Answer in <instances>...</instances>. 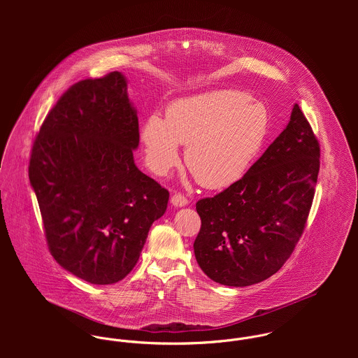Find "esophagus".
I'll return each instance as SVG.
<instances>
[{
	"label": "esophagus",
	"mask_w": 358,
	"mask_h": 358,
	"mask_svg": "<svg viewBox=\"0 0 358 358\" xmlns=\"http://www.w3.org/2000/svg\"><path fill=\"white\" fill-rule=\"evenodd\" d=\"M171 203H172V205H175V206H185V205H187L189 201H187V199L183 194L175 193L171 197Z\"/></svg>",
	"instance_id": "esophagus-1"
}]
</instances>
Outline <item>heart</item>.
<instances>
[{"mask_svg": "<svg viewBox=\"0 0 358 358\" xmlns=\"http://www.w3.org/2000/svg\"><path fill=\"white\" fill-rule=\"evenodd\" d=\"M266 134L262 104L244 92L219 90L171 103L165 120L150 115L141 139L154 173L166 175L179 161V145H187V169L205 187L219 189L245 173Z\"/></svg>", "mask_w": 358, "mask_h": 358, "instance_id": "obj_1", "label": "heart"}]
</instances>
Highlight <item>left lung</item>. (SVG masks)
Instances as JSON below:
<instances>
[{
    "label": "left lung",
    "instance_id": "8db88e82",
    "mask_svg": "<svg viewBox=\"0 0 358 358\" xmlns=\"http://www.w3.org/2000/svg\"><path fill=\"white\" fill-rule=\"evenodd\" d=\"M318 171V141L295 104L287 128L240 180L197 201L194 255L205 274L247 287L277 273L303 234Z\"/></svg>",
    "mask_w": 358,
    "mask_h": 358
}]
</instances>
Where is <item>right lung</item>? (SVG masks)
I'll return each instance as SVG.
<instances>
[{
	"label": "right lung",
	"instance_id": "add662e5",
	"mask_svg": "<svg viewBox=\"0 0 358 358\" xmlns=\"http://www.w3.org/2000/svg\"><path fill=\"white\" fill-rule=\"evenodd\" d=\"M136 110L120 71L71 85L37 134L29 165L55 260L96 285L135 267L169 193L138 169Z\"/></svg>",
	"mask_w": 358,
	"mask_h": 358
}]
</instances>
